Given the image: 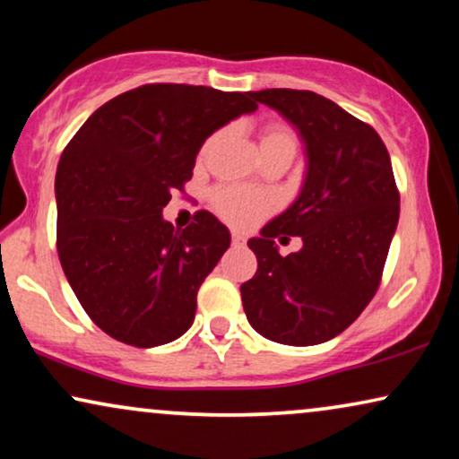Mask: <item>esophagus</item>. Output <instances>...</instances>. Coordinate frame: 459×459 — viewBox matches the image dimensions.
Returning <instances> with one entry per match:
<instances>
[{
    "label": "esophagus",
    "mask_w": 459,
    "mask_h": 459,
    "mask_svg": "<svg viewBox=\"0 0 459 459\" xmlns=\"http://www.w3.org/2000/svg\"><path fill=\"white\" fill-rule=\"evenodd\" d=\"M231 242H234L236 247H240V244H244V234H242V231L231 230Z\"/></svg>",
    "instance_id": "obj_1"
}]
</instances>
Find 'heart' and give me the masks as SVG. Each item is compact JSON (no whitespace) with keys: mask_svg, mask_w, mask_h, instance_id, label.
Listing matches in <instances>:
<instances>
[{"mask_svg":"<svg viewBox=\"0 0 459 459\" xmlns=\"http://www.w3.org/2000/svg\"><path fill=\"white\" fill-rule=\"evenodd\" d=\"M275 143H294L297 146V140L284 127H269L265 135H263L261 146H275ZM212 203H215L219 215L236 225H253L256 219H261L273 206V200L269 194L240 186H230L217 190L215 196H212Z\"/></svg>","mask_w":459,"mask_h":459,"instance_id":"heart-1","label":"heart"}]
</instances>
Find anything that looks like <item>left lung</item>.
Instances as JSON below:
<instances>
[{
    "instance_id": "obj_1",
    "label": "left lung",
    "mask_w": 459,
    "mask_h": 459,
    "mask_svg": "<svg viewBox=\"0 0 459 459\" xmlns=\"http://www.w3.org/2000/svg\"><path fill=\"white\" fill-rule=\"evenodd\" d=\"M278 110L305 146L299 196L250 238L256 273L240 286L248 324L290 347L330 341L359 317L378 290L399 223V192L380 135L332 100L300 90L250 91ZM304 248L281 257L275 237Z\"/></svg>"
}]
</instances>
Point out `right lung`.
<instances>
[{
  "instance_id": "add662e5",
  "label": "right lung",
  "mask_w": 459,
  "mask_h": 459,
  "mask_svg": "<svg viewBox=\"0 0 459 459\" xmlns=\"http://www.w3.org/2000/svg\"><path fill=\"white\" fill-rule=\"evenodd\" d=\"M256 108L250 91L142 85L100 106L68 142L56 173L58 256L108 336L150 349L192 325L198 288L231 236L209 211L175 230L162 209L206 137Z\"/></svg>"
}]
</instances>
